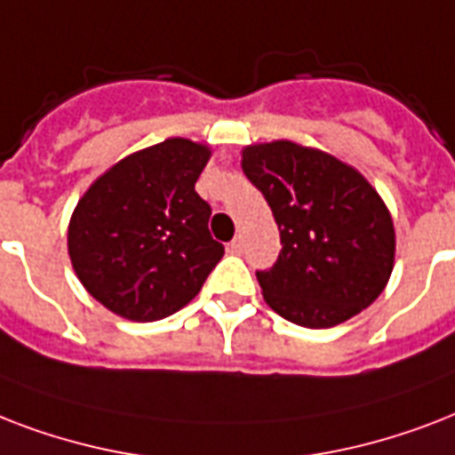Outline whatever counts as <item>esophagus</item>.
I'll return each mask as SVG.
<instances>
[{
	"mask_svg": "<svg viewBox=\"0 0 455 455\" xmlns=\"http://www.w3.org/2000/svg\"><path fill=\"white\" fill-rule=\"evenodd\" d=\"M242 246H244V242H242V237H235V239H232V242H230V251H232V253H239V251H242Z\"/></svg>",
	"mask_w": 455,
	"mask_h": 455,
	"instance_id": "34e87169",
	"label": "esophagus"
}]
</instances>
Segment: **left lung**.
I'll list each match as a JSON object with an SVG mask.
<instances>
[{
  "mask_svg": "<svg viewBox=\"0 0 455 455\" xmlns=\"http://www.w3.org/2000/svg\"><path fill=\"white\" fill-rule=\"evenodd\" d=\"M244 175L273 211L283 251L256 270L267 306L301 327H332L382 294L394 267L389 211L361 172L294 142L246 147Z\"/></svg>",
  "mask_w": 455,
  "mask_h": 455,
  "instance_id": "left-lung-1",
  "label": "left lung"
}]
</instances>
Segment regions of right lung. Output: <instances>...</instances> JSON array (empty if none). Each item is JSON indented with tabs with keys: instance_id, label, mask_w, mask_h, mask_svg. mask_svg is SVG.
I'll list each match as a JSON object with an SVG mask.
<instances>
[{
	"instance_id": "obj_1",
	"label": "right lung",
	"mask_w": 455,
	"mask_h": 455,
	"mask_svg": "<svg viewBox=\"0 0 455 455\" xmlns=\"http://www.w3.org/2000/svg\"><path fill=\"white\" fill-rule=\"evenodd\" d=\"M211 151L172 137L123 158L77 202L68 253L80 283L123 318L151 323L199 294L225 246L195 185Z\"/></svg>"
}]
</instances>
